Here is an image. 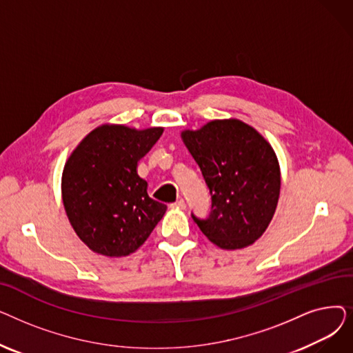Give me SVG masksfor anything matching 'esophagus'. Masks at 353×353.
I'll return each instance as SVG.
<instances>
[{"label": "esophagus", "instance_id": "34e87169", "mask_svg": "<svg viewBox=\"0 0 353 353\" xmlns=\"http://www.w3.org/2000/svg\"><path fill=\"white\" fill-rule=\"evenodd\" d=\"M172 208H173V209H180V210H184V209H186V201H184L183 199H180V200H177L176 203H173Z\"/></svg>", "mask_w": 353, "mask_h": 353}]
</instances>
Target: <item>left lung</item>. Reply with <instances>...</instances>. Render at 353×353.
I'll use <instances>...</instances> for the list:
<instances>
[{
    "instance_id": "1",
    "label": "left lung",
    "mask_w": 353,
    "mask_h": 353,
    "mask_svg": "<svg viewBox=\"0 0 353 353\" xmlns=\"http://www.w3.org/2000/svg\"><path fill=\"white\" fill-rule=\"evenodd\" d=\"M180 136L212 194L209 217L192 214L199 229L220 249L253 245L266 232L281 194V167L269 141L237 119L212 120Z\"/></svg>"
}]
</instances>
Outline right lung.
I'll return each instance as SVG.
<instances>
[{
    "mask_svg": "<svg viewBox=\"0 0 353 353\" xmlns=\"http://www.w3.org/2000/svg\"><path fill=\"white\" fill-rule=\"evenodd\" d=\"M163 130L105 123L91 130L67 159L63 205L90 250L107 257L132 254L164 216L167 206L147 194V181L137 174V163Z\"/></svg>",
    "mask_w": 353,
    "mask_h": 353,
    "instance_id": "add662e5",
    "label": "right lung"
}]
</instances>
